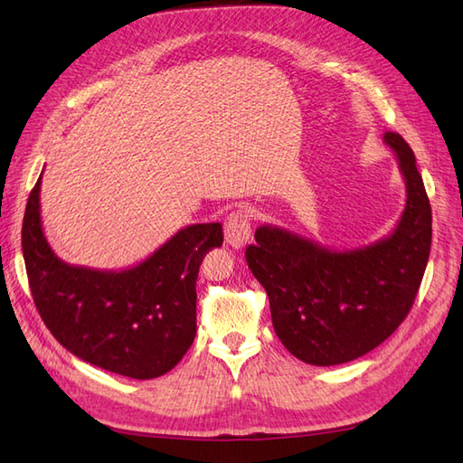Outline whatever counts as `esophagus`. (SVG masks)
I'll return each mask as SVG.
<instances>
[{
	"instance_id": "obj_1",
	"label": "esophagus",
	"mask_w": 463,
	"mask_h": 463,
	"mask_svg": "<svg viewBox=\"0 0 463 463\" xmlns=\"http://www.w3.org/2000/svg\"><path fill=\"white\" fill-rule=\"evenodd\" d=\"M223 235H226V243L233 249H241L250 240V223L249 216L241 210H235L223 223Z\"/></svg>"
}]
</instances>
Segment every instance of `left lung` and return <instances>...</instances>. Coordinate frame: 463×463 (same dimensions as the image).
<instances>
[{
	"mask_svg": "<svg viewBox=\"0 0 463 463\" xmlns=\"http://www.w3.org/2000/svg\"><path fill=\"white\" fill-rule=\"evenodd\" d=\"M405 181V208L390 235L334 250L264 223L245 259L269 293L272 325L288 352L309 365L354 361L381 345L408 317L427 269L432 216L415 154L384 133Z\"/></svg>",
	"mask_w": 463,
	"mask_h": 463,
	"instance_id": "8db88e82",
	"label": "left lung"
}]
</instances>
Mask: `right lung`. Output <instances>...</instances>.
<instances>
[{"mask_svg": "<svg viewBox=\"0 0 463 463\" xmlns=\"http://www.w3.org/2000/svg\"><path fill=\"white\" fill-rule=\"evenodd\" d=\"M40 184L26 203L21 245L36 309L67 352L138 381L172 371L197 334V276L222 223H193L125 270L67 264L40 218Z\"/></svg>", "mask_w": 463, "mask_h": 463, "instance_id": "add662e5", "label": "right lung"}]
</instances>
